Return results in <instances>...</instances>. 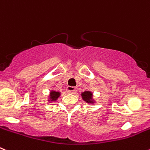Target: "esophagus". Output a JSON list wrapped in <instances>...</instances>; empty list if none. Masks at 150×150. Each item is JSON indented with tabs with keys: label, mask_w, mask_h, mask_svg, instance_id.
Here are the masks:
<instances>
[{
	"label": "esophagus",
	"mask_w": 150,
	"mask_h": 150,
	"mask_svg": "<svg viewBox=\"0 0 150 150\" xmlns=\"http://www.w3.org/2000/svg\"><path fill=\"white\" fill-rule=\"evenodd\" d=\"M67 91L70 94H75L77 91V88L76 87H72V86H68L67 88Z\"/></svg>",
	"instance_id": "34e87169"
}]
</instances>
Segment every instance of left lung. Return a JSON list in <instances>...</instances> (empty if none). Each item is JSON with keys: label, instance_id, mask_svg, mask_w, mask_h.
<instances>
[{"label": "left lung", "instance_id": "obj_1", "mask_svg": "<svg viewBox=\"0 0 150 150\" xmlns=\"http://www.w3.org/2000/svg\"><path fill=\"white\" fill-rule=\"evenodd\" d=\"M81 96L83 100L86 102L88 104H94L95 100L93 98V93L90 91H85L81 93Z\"/></svg>", "mask_w": 150, "mask_h": 150}]
</instances>
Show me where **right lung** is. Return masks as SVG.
I'll return each instance as SVG.
<instances>
[{"mask_svg":"<svg viewBox=\"0 0 150 150\" xmlns=\"http://www.w3.org/2000/svg\"><path fill=\"white\" fill-rule=\"evenodd\" d=\"M60 91H55V90H51V91H50V95H49L47 100H48L49 102L55 101V100H58V98L60 97Z\"/></svg>","mask_w":150,"mask_h":150,"instance_id":"add662e5","label":"right lung"}]
</instances>
